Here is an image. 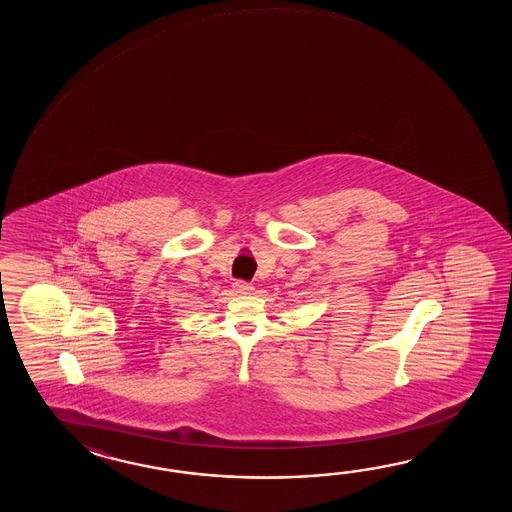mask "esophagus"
Returning a JSON list of instances; mask_svg holds the SVG:
<instances>
[{"label": "esophagus", "mask_w": 512, "mask_h": 512, "mask_svg": "<svg viewBox=\"0 0 512 512\" xmlns=\"http://www.w3.org/2000/svg\"><path fill=\"white\" fill-rule=\"evenodd\" d=\"M252 289H254V287H252L251 283H247V282L234 283V291H236V293H238V294H249V293H251Z\"/></svg>", "instance_id": "esophagus-1"}]
</instances>
